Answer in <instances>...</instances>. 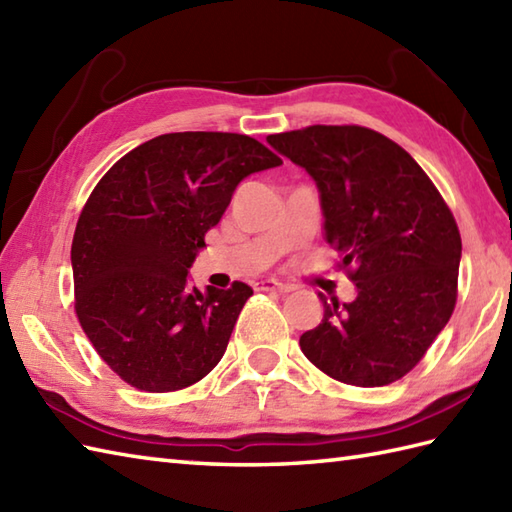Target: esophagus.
Listing matches in <instances>:
<instances>
[{"label":"esophagus","instance_id":"obj_1","mask_svg":"<svg viewBox=\"0 0 512 512\" xmlns=\"http://www.w3.org/2000/svg\"><path fill=\"white\" fill-rule=\"evenodd\" d=\"M255 290L281 292V295H284V292H290V288L286 284H281V281H277V279H259V281H255Z\"/></svg>","mask_w":512,"mask_h":512}]
</instances>
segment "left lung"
<instances>
[{"instance_id":"left-lung-1","label":"left lung","mask_w":512,"mask_h":512,"mask_svg":"<svg viewBox=\"0 0 512 512\" xmlns=\"http://www.w3.org/2000/svg\"><path fill=\"white\" fill-rule=\"evenodd\" d=\"M266 140L317 184L323 237L356 284L343 306L319 292L323 319L301 334V352L341 383H394L455 308L462 239L449 206L418 162L374 129L312 125Z\"/></svg>"}]
</instances>
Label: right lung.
Instances as JSON below:
<instances>
[{"mask_svg":"<svg viewBox=\"0 0 512 512\" xmlns=\"http://www.w3.org/2000/svg\"><path fill=\"white\" fill-rule=\"evenodd\" d=\"M281 165L244 134H162L96 184L72 239L76 317L94 350L140 391L198 383L220 363L253 288L189 286L204 233L237 184Z\"/></svg>","mask_w":512,"mask_h":512,"instance_id":"1","label":"right lung"}]
</instances>
